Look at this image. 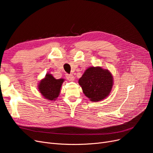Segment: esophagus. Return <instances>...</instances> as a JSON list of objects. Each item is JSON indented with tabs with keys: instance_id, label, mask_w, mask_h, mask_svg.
I'll return each instance as SVG.
<instances>
[{
	"instance_id": "34e87169",
	"label": "esophagus",
	"mask_w": 153,
	"mask_h": 153,
	"mask_svg": "<svg viewBox=\"0 0 153 153\" xmlns=\"http://www.w3.org/2000/svg\"><path fill=\"white\" fill-rule=\"evenodd\" d=\"M66 77L67 79L69 81H73L74 80H75V77H74V76L73 75H71V74H70V75L66 74Z\"/></svg>"
}]
</instances>
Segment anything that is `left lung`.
Listing matches in <instances>:
<instances>
[{
    "mask_svg": "<svg viewBox=\"0 0 153 153\" xmlns=\"http://www.w3.org/2000/svg\"><path fill=\"white\" fill-rule=\"evenodd\" d=\"M83 92L91 101H99L106 98L112 90V75L108 69L100 66L90 67L78 80Z\"/></svg>",
    "mask_w": 153,
    "mask_h": 153,
    "instance_id": "obj_1",
    "label": "left lung"
}]
</instances>
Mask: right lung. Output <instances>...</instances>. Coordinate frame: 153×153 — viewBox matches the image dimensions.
I'll return each instance as SVG.
<instances>
[{
  "mask_svg": "<svg viewBox=\"0 0 153 153\" xmlns=\"http://www.w3.org/2000/svg\"><path fill=\"white\" fill-rule=\"evenodd\" d=\"M64 81L63 78L55 79L52 75L47 73L39 83V91L45 99L54 101L59 95Z\"/></svg>",
  "mask_w": 153,
  "mask_h": 153,
  "instance_id": "add662e5",
  "label": "right lung"
}]
</instances>
